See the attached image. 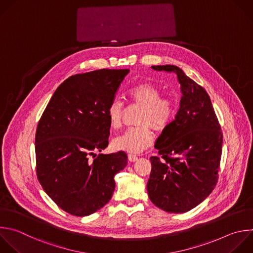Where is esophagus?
Listing matches in <instances>:
<instances>
[{"label":"esophagus","mask_w":253,"mask_h":253,"mask_svg":"<svg viewBox=\"0 0 253 253\" xmlns=\"http://www.w3.org/2000/svg\"><path fill=\"white\" fill-rule=\"evenodd\" d=\"M128 159H129L130 162H135V161L138 160V156H136L134 154H129L128 155Z\"/></svg>","instance_id":"obj_1"}]
</instances>
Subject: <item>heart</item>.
Wrapping results in <instances>:
<instances>
[{
	"label": "heart",
	"instance_id": "b5f03b06",
	"mask_svg": "<svg viewBox=\"0 0 253 253\" xmlns=\"http://www.w3.org/2000/svg\"><path fill=\"white\" fill-rule=\"evenodd\" d=\"M161 89L155 84L142 82L129 88L126 96L132 104L143 107L137 128H130L115 137L112 141L113 149L129 153H138L150 147L154 141V133L163 131L173 121L176 114V104L170 97L161 96ZM123 103L119 99H113L107 109L106 115L109 126L117 129L121 125Z\"/></svg>",
	"mask_w": 253,
	"mask_h": 253
}]
</instances>
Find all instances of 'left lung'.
I'll return each instance as SVG.
<instances>
[{
	"mask_svg": "<svg viewBox=\"0 0 253 253\" xmlns=\"http://www.w3.org/2000/svg\"><path fill=\"white\" fill-rule=\"evenodd\" d=\"M175 72L182 97L175 119L158 137L160 157L150 158L147 184L151 202L173 213L191 211L214 189L219 170L222 133L207 91L176 65H154Z\"/></svg>",
	"mask_w": 253,
	"mask_h": 253,
	"instance_id": "8db88e82",
	"label": "left lung"
}]
</instances>
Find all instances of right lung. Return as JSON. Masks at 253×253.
Segmentation results:
<instances>
[{
    "label": "right lung",
    "instance_id": "add662e5",
    "mask_svg": "<svg viewBox=\"0 0 253 253\" xmlns=\"http://www.w3.org/2000/svg\"><path fill=\"white\" fill-rule=\"evenodd\" d=\"M129 69L75 74L57 87L36 132L37 176L64 211L86 216L103 208L115 190L114 176L127 165L123 151L89 155L108 146L106 109Z\"/></svg>",
    "mask_w": 253,
    "mask_h": 253
}]
</instances>
